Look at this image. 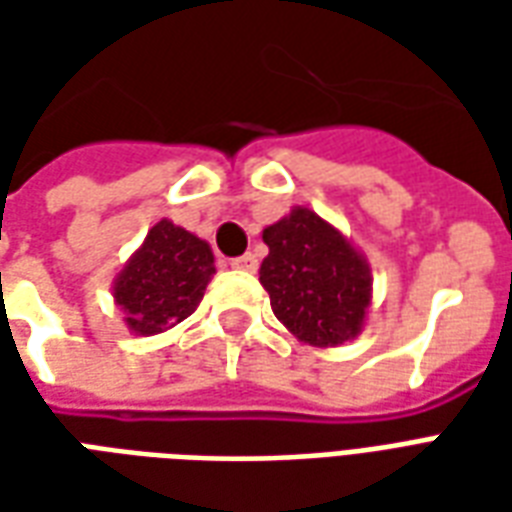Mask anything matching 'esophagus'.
I'll use <instances>...</instances> for the list:
<instances>
[{"label":"esophagus","instance_id":"1","mask_svg":"<svg viewBox=\"0 0 512 512\" xmlns=\"http://www.w3.org/2000/svg\"><path fill=\"white\" fill-rule=\"evenodd\" d=\"M230 266L238 268V271H255V268H257V257L252 255V252H246V255L235 257Z\"/></svg>","mask_w":512,"mask_h":512}]
</instances>
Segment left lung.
<instances>
[{
  "label": "left lung",
  "instance_id": "obj_1",
  "mask_svg": "<svg viewBox=\"0 0 512 512\" xmlns=\"http://www.w3.org/2000/svg\"><path fill=\"white\" fill-rule=\"evenodd\" d=\"M268 255L260 285L290 334L315 348L359 337L373 301L367 257L334 224L296 205L263 230Z\"/></svg>",
  "mask_w": 512,
  "mask_h": 512
}]
</instances>
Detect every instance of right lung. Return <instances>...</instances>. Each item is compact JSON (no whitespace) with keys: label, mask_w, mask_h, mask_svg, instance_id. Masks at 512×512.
<instances>
[{"label":"right lung","mask_w":512,"mask_h":512,"mask_svg":"<svg viewBox=\"0 0 512 512\" xmlns=\"http://www.w3.org/2000/svg\"><path fill=\"white\" fill-rule=\"evenodd\" d=\"M213 274L208 241L161 219L115 277L112 296L126 315L128 332L153 337L197 310Z\"/></svg>","instance_id":"obj_1"}]
</instances>
